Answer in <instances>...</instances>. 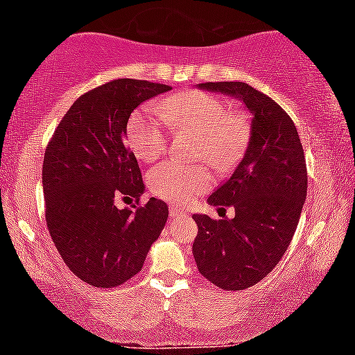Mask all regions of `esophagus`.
Listing matches in <instances>:
<instances>
[{
	"label": "esophagus",
	"mask_w": 355,
	"mask_h": 355,
	"mask_svg": "<svg viewBox=\"0 0 355 355\" xmlns=\"http://www.w3.org/2000/svg\"><path fill=\"white\" fill-rule=\"evenodd\" d=\"M168 211H170V218H180V216H185V213H183L178 207H175V205L170 207Z\"/></svg>",
	"instance_id": "esophagus-1"
}]
</instances>
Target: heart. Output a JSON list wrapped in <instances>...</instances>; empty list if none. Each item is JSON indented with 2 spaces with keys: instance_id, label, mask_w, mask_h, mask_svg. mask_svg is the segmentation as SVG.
Here are the masks:
<instances>
[{
  "instance_id": "1",
  "label": "heart",
  "mask_w": 355,
  "mask_h": 355,
  "mask_svg": "<svg viewBox=\"0 0 355 355\" xmlns=\"http://www.w3.org/2000/svg\"><path fill=\"white\" fill-rule=\"evenodd\" d=\"M161 115L137 110L127 127V140L137 159L155 162L168 148V123L173 130L202 134L198 159H207L218 170H230L245 153L251 137L250 119L241 110H230L223 97L207 91H185L160 101ZM152 193L175 203L193 200L211 187L208 166H187L165 162L148 173Z\"/></svg>"
}]
</instances>
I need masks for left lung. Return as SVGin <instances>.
<instances>
[{"label": "left lung", "instance_id": "1", "mask_svg": "<svg viewBox=\"0 0 355 355\" xmlns=\"http://www.w3.org/2000/svg\"><path fill=\"white\" fill-rule=\"evenodd\" d=\"M200 89L241 99L254 115L243 160L208 198L234 207V218L193 215V258L200 275L226 291L263 279L283 258L306 202L307 168L296 125L266 94L245 83H205Z\"/></svg>", "mask_w": 355, "mask_h": 355}]
</instances>
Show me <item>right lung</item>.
I'll use <instances>...</instances> for the list:
<instances>
[{
  "instance_id": "obj_1",
  "label": "right lung",
  "mask_w": 355,
  "mask_h": 355,
  "mask_svg": "<svg viewBox=\"0 0 355 355\" xmlns=\"http://www.w3.org/2000/svg\"><path fill=\"white\" fill-rule=\"evenodd\" d=\"M170 85L115 79L83 94L55 127L44 152L46 223L59 254L84 283L115 288L142 270L168 207L144 193L142 173L123 139L144 101ZM117 199H135L121 211Z\"/></svg>"
}]
</instances>
